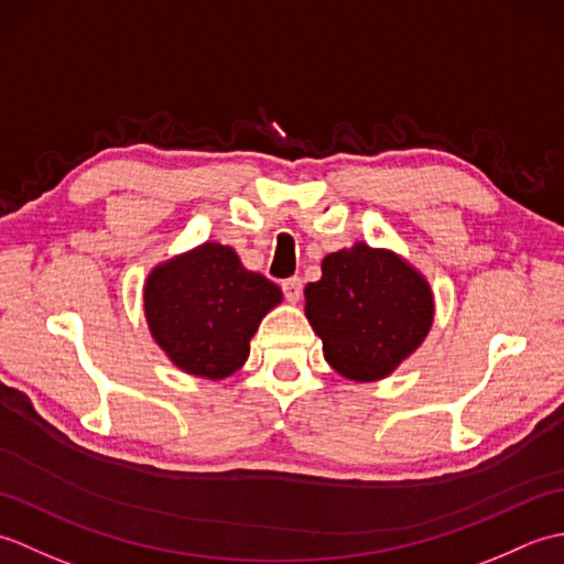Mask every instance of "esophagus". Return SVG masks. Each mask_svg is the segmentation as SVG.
<instances>
[{
  "label": "esophagus",
  "instance_id": "1",
  "mask_svg": "<svg viewBox=\"0 0 564 564\" xmlns=\"http://www.w3.org/2000/svg\"><path fill=\"white\" fill-rule=\"evenodd\" d=\"M281 289H283L285 301H289V303H297V301H301V295H303V281L297 279V275H293V279H285V281L281 283Z\"/></svg>",
  "mask_w": 564,
  "mask_h": 564
}]
</instances>
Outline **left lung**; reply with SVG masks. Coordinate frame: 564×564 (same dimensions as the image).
Returning <instances> with one entry per match:
<instances>
[{
	"instance_id": "8db88e82",
	"label": "left lung",
	"mask_w": 564,
	"mask_h": 564,
	"mask_svg": "<svg viewBox=\"0 0 564 564\" xmlns=\"http://www.w3.org/2000/svg\"><path fill=\"white\" fill-rule=\"evenodd\" d=\"M305 315L339 376L373 382L424 341L434 295L404 259L356 242L322 261V279L305 285Z\"/></svg>"
}]
</instances>
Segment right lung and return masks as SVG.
I'll return each mask as SVG.
<instances>
[{"label":"right lung","instance_id":"obj_1","mask_svg":"<svg viewBox=\"0 0 564 564\" xmlns=\"http://www.w3.org/2000/svg\"><path fill=\"white\" fill-rule=\"evenodd\" d=\"M281 297L279 285L247 271L235 249L206 242L148 275L145 317L174 366L223 380L242 368L261 317Z\"/></svg>","mask_w":564,"mask_h":564}]
</instances>
